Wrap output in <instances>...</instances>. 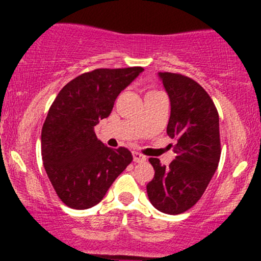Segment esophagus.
Segmentation results:
<instances>
[{
    "mask_svg": "<svg viewBox=\"0 0 261 261\" xmlns=\"http://www.w3.org/2000/svg\"><path fill=\"white\" fill-rule=\"evenodd\" d=\"M133 156H134V162L136 163H144L146 160V158L138 151H133Z\"/></svg>",
    "mask_w": 261,
    "mask_h": 261,
    "instance_id": "1",
    "label": "esophagus"
}]
</instances>
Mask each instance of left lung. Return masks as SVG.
Masks as SVG:
<instances>
[{
  "label": "left lung",
  "mask_w": 261,
  "mask_h": 261,
  "mask_svg": "<svg viewBox=\"0 0 261 261\" xmlns=\"http://www.w3.org/2000/svg\"><path fill=\"white\" fill-rule=\"evenodd\" d=\"M170 102L167 134L177 140L175 159L165 168L150 158L155 174L147 183L149 201L158 211L179 215L198 202L218 167L220 120L215 103L196 81L159 72Z\"/></svg>",
  "instance_id": "1"
}]
</instances>
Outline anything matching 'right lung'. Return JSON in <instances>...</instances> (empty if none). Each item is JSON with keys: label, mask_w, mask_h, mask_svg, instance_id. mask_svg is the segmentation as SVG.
Here are the masks:
<instances>
[{"label": "right lung", "mask_w": 261, "mask_h": 261, "mask_svg": "<svg viewBox=\"0 0 261 261\" xmlns=\"http://www.w3.org/2000/svg\"><path fill=\"white\" fill-rule=\"evenodd\" d=\"M143 72L134 67L83 73L65 84L53 102L41 130V156L58 197L70 208L99 203L133 162L130 150L106 146L93 128Z\"/></svg>", "instance_id": "1"}]
</instances>
